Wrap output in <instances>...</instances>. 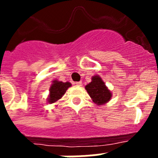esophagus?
I'll use <instances>...</instances> for the list:
<instances>
[{"label": "esophagus", "mask_w": 158, "mask_h": 158, "mask_svg": "<svg viewBox=\"0 0 158 158\" xmlns=\"http://www.w3.org/2000/svg\"><path fill=\"white\" fill-rule=\"evenodd\" d=\"M74 84H75V85H77V86H82V82L81 81L75 82V83H74Z\"/></svg>", "instance_id": "obj_1"}]
</instances>
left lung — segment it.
Returning a JSON list of instances; mask_svg holds the SVG:
<instances>
[{
  "instance_id": "1",
  "label": "left lung",
  "mask_w": 158,
  "mask_h": 158,
  "mask_svg": "<svg viewBox=\"0 0 158 158\" xmlns=\"http://www.w3.org/2000/svg\"><path fill=\"white\" fill-rule=\"evenodd\" d=\"M85 89L93 102L98 106L106 103L112 97L110 91L99 75H94L92 78V81L85 86Z\"/></svg>"
}]
</instances>
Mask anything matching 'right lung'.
Returning <instances> with one entry per match:
<instances>
[{
  "label": "right lung",
  "instance_id": "right-lung-1",
  "mask_svg": "<svg viewBox=\"0 0 158 158\" xmlns=\"http://www.w3.org/2000/svg\"><path fill=\"white\" fill-rule=\"evenodd\" d=\"M71 86V84L69 82L63 83L61 81L54 80L52 81V84L51 85L49 91V97H48V101L49 103H54L57 102L59 99L62 98V96L65 94V92L69 87Z\"/></svg>",
  "mask_w": 158,
  "mask_h": 158
}]
</instances>
